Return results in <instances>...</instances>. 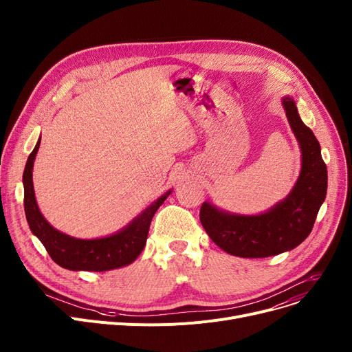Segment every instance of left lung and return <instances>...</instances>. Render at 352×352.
<instances>
[{"label":"left lung","mask_w":352,"mask_h":352,"mask_svg":"<svg viewBox=\"0 0 352 352\" xmlns=\"http://www.w3.org/2000/svg\"><path fill=\"white\" fill-rule=\"evenodd\" d=\"M283 107L301 148L300 177L289 194L255 215L221 210L210 201L199 211L201 224L210 238L235 256L265 258L298 247L309 235L327 195L328 175L320 142L300 118L292 97H283Z\"/></svg>","instance_id":"8db88e82"}]
</instances>
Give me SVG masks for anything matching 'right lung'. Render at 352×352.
<instances>
[{
	"mask_svg": "<svg viewBox=\"0 0 352 352\" xmlns=\"http://www.w3.org/2000/svg\"><path fill=\"white\" fill-rule=\"evenodd\" d=\"M41 138L30 154L23 174L24 184V210L31 232L40 239L50 256L60 267L69 271H109L134 263L146 244L148 231L155 211L162 206L173 190L162 194L157 201L151 202L131 223L120 231L92 239L71 236L54 228L41 214L36 204L32 168L38 153Z\"/></svg>",
	"mask_w": 352,
	"mask_h": 352,
	"instance_id": "right-lung-1",
	"label": "right lung"
}]
</instances>
